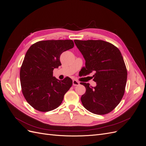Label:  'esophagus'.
<instances>
[{
  "mask_svg": "<svg viewBox=\"0 0 146 146\" xmlns=\"http://www.w3.org/2000/svg\"><path fill=\"white\" fill-rule=\"evenodd\" d=\"M79 84H80V83L76 80H73V86H78V85H79Z\"/></svg>",
  "mask_w": 146,
  "mask_h": 146,
  "instance_id": "34e87169",
  "label": "esophagus"
}]
</instances>
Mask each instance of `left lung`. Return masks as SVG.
Returning a JSON list of instances; mask_svg holds the SVG:
<instances>
[{"label": "left lung", "mask_w": 146, "mask_h": 146, "mask_svg": "<svg viewBox=\"0 0 146 146\" xmlns=\"http://www.w3.org/2000/svg\"><path fill=\"white\" fill-rule=\"evenodd\" d=\"M74 42L85 58L86 74L92 72L95 87L81 82L86 92L81 97L85 108L92 113L104 115L111 112L124 96L127 71L119 49L113 44L102 40Z\"/></svg>", "instance_id": "8db88e82"}]
</instances>
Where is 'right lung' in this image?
<instances>
[{
  "instance_id": "add662e5",
  "label": "right lung",
  "mask_w": 146,
  "mask_h": 146,
  "mask_svg": "<svg viewBox=\"0 0 146 146\" xmlns=\"http://www.w3.org/2000/svg\"><path fill=\"white\" fill-rule=\"evenodd\" d=\"M74 47L72 40H47L33 44L26 52L20 70L22 94L27 102L41 112L55 110L72 85L66 77L59 80L53 70L61 64L60 55Z\"/></svg>"
}]
</instances>
